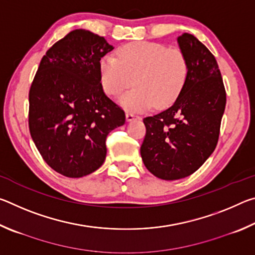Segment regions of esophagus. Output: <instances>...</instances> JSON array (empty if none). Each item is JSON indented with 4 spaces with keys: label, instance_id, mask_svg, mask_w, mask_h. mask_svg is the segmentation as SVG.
I'll use <instances>...</instances> for the list:
<instances>
[{
    "label": "esophagus",
    "instance_id": "1",
    "mask_svg": "<svg viewBox=\"0 0 255 255\" xmlns=\"http://www.w3.org/2000/svg\"><path fill=\"white\" fill-rule=\"evenodd\" d=\"M126 119H127V122H133V120H137V119H140V118L138 117V116H135L133 114H131V112H127Z\"/></svg>",
    "mask_w": 255,
    "mask_h": 255
}]
</instances>
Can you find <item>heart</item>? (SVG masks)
<instances>
[{"instance_id":"b5f03b06","label":"heart","mask_w":255,"mask_h":255,"mask_svg":"<svg viewBox=\"0 0 255 255\" xmlns=\"http://www.w3.org/2000/svg\"><path fill=\"white\" fill-rule=\"evenodd\" d=\"M99 70L102 88L110 97L119 96L133 82L136 88L120 97L119 103L141 112L154 105L166 108L178 99L187 81L188 63L179 49L138 41L119 48L118 58L103 56Z\"/></svg>"}]
</instances>
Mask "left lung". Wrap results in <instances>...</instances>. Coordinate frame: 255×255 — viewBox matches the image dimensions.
<instances>
[{"mask_svg": "<svg viewBox=\"0 0 255 255\" xmlns=\"http://www.w3.org/2000/svg\"><path fill=\"white\" fill-rule=\"evenodd\" d=\"M188 76L169 109L144 118L140 147L146 169L162 180H179L196 172L214 152L226 106L221 71L209 49L190 33L178 37Z\"/></svg>", "mask_w": 255, "mask_h": 255, "instance_id": "8db88e82", "label": "left lung"}]
</instances>
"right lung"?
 <instances>
[{
	"label": "right lung",
	"instance_id": "obj_1",
	"mask_svg": "<svg viewBox=\"0 0 255 255\" xmlns=\"http://www.w3.org/2000/svg\"><path fill=\"white\" fill-rule=\"evenodd\" d=\"M114 48L105 37L73 30L47 50L30 88V135L45 162L67 178L97 171L108 133L126 122L100 80V60Z\"/></svg>",
	"mask_w": 255,
	"mask_h": 255
}]
</instances>
